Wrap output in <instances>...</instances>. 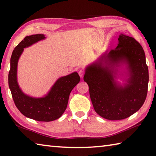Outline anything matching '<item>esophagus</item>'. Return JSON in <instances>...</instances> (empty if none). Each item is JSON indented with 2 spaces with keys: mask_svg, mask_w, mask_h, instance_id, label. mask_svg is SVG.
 Returning <instances> with one entry per match:
<instances>
[{
  "mask_svg": "<svg viewBox=\"0 0 156 156\" xmlns=\"http://www.w3.org/2000/svg\"><path fill=\"white\" fill-rule=\"evenodd\" d=\"M78 74H79V76H80V77L81 78H83L84 75V71L83 69H80V70L78 72Z\"/></svg>",
  "mask_w": 156,
  "mask_h": 156,
  "instance_id": "1",
  "label": "esophagus"
}]
</instances>
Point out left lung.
<instances>
[{
	"instance_id": "8db88e82",
	"label": "left lung",
	"mask_w": 156,
	"mask_h": 156,
	"mask_svg": "<svg viewBox=\"0 0 156 156\" xmlns=\"http://www.w3.org/2000/svg\"><path fill=\"white\" fill-rule=\"evenodd\" d=\"M125 66L126 71H118ZM119 77L126 83L120 85L116 80ZM84 81L89 85L95 112L102 118L118 120L133 115L144 104L149 83V70L140 44L120 34L115 49L106 51L86 67Z\"/></svg>"
}]
</instances>
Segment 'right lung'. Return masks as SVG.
<instances>
[{
    "instance_id": "obj_1",
    "label": "right lung",
    "mask_w": 156,
    "mask_h": 156,
    "mask_svg": "<svg viewBox=\"0 0 156 156\" xmlns=\"http://www.w3.org/2000/svg\"><path fill=\"white\" fill-rule=\"evenodd\" d=\"M44 34L26 36L12 52L8 76L9 87L14 102L23 115L41 122H50L61 117L67 108L72 89L80 80L77 72L59 78L45 96L35 98L25 94L17 80L18 62L25 48L45 39Z\"/></svg>"
}]
</instances>
